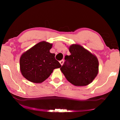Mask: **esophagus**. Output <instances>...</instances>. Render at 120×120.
Wrapping results in <instances>:
<instances>
[{
	"label": "esophagus",
	"mask_w": 120,
	"mask_h": 120,
	"mask_svg": "<svg viewBox=\"0 0 120 120\" xmlns=\"http://www.w3.org/2000/svg\"><path fill=\"white\" fill-rule=\"evenodd\" d=\"M59 62H60V64H61V66H62L63 64H64V60H61V61H60Z\"/></svg>",
	"instance_id": "1"
}]
</instances>
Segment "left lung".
I'll return each mask as SVG.
<instances>
[{
    "label": "left lung",
    "instance_id": "left-lung-1",
    "mask_svg": "<svg viewBox=\"0 0 120 120\" xmlns=\"http://www.w3.org/2000/svg\"><path fill=\"white\" fill-rule=\"evenodd\" d=\"M71 54L65 56L66 61L60 68L69 82L76 86H85L92 82L98 73L96 56L79 44L68 48Z\"/></svg>",
    "mask_w": 120,
    "mask_h": 120
}]
</instances>
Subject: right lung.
Segmentation results:
<instances>
[{
  "instance_id": "add662e5",
  "label": "right lung",
  "mask_w": 120,
  "mask_h": 120,
  "mask_svg": "<svg viewBox=\"0 0 120 120\" xmlns=\"http://www.w3.org/2000/svg\"><path fill=\"white\" fill-rule=\"evenodd\" d=\"M52 44L40 42L24 52L20 58V70L24 78L34 83L45 80L54 69L61 65L55 59V54L50 50Z\"/></svg>"
}]
</instances>
